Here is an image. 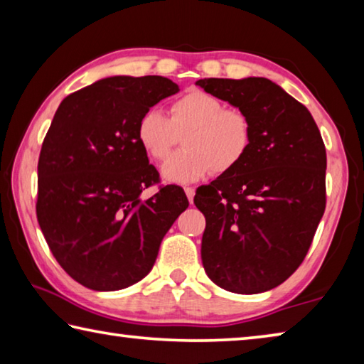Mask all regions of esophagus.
<instances>
[{
	"mask_svg": "<svg viewBox=\"0 0 364 364\" xmlns=\"http://www.w3.org/2000/svg\"><path fill=\"white\" fill-rule=\"evenodd\" d=\"M184 193H186V196H188L189 204H193V202H194V189L193 188H184Z\"/></svg>",
	"mask_w": 364,
	"mask_h": 364,
	"instance_id": "esophagus-1",
	"label": "esophagus"
}]
</instances>
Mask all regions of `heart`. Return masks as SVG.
Masks as SVG:
<instances>
[{
    "label": "heart",
    "instance_id": "obj_1",
    "mask_svg": "<svg viewBox=\"0 0 364 364\" xmlns=\"http://www.w3.org/2000/svg\"><path fill=\"white\" fill-rule=\"evenodd\" d=\"M170 119L157 107L139 117L136 139L154 160H165L183 134L186 149L162 167L168 183L199 181L213 170L221 175L236 168L252 144V123L242 110L226 109L220 97L202 90L188 91L171 104Z\"/></svg>",
    "mask_w": 364,
    "mask_h": 364
}]
</instances>
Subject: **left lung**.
I'll use <instances>...</instances> for the list:
<instances>
[{"instance_id": "obj_1", "label": "left lung", "mask_w": 364, "mask_h": 364, "mask_svg": "<svg viewBox=\"0 0 364 364\" xmlns=\"http://www.w3.org/2000/svg\"><path fill=\"white\" fill-rule=\"evenodd\" d=\"M249 117L252 144L241 164L197 188L205 217L202 264L236 294L284 282L304 262L326 208V147L304 104L263 77L197 80Z\"/></svg>"}]
</instances>
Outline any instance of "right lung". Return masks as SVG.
Wrapping results in <instances>:
<instances>
[{"mask_svg":"<svg viewBox=\"0 0 364 364\" xmlns=\"http://www.w3.org/2000/svg\"><path fill=\"white\" fill-rule=\"evenodd\" d=\"M180 91L159 75L97 80L58 107L38 159L36 217L70 278L93 291L136 284L189 205L175 184L141 199L159 173L136 139L139 117Z\"/></svg>","mask_w":364,"mask_h":364,"instance_id":"add662e5","label":"right lung"}]
</instances>
